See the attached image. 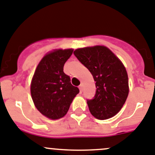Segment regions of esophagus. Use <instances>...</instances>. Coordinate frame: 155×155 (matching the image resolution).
I'll return each instance as SVG.
<instances>
[{
    "mask_svg": "<svg viewBox=\"0 0 155 155\" xmlns=\"http://www.w3.org/2000/svg\"><path fill=\"white\" fill-rule=\"evenodd\" d=\"M79 91H80V92H81V93H82V91H83V85H82V84H81V85L79 86Z\"/></svg>",
    "mask_w": 155,
    "mask_h": 155,
    "instance_id": "esophagus-1",
    "label": "esophagus"
}]
</instances>
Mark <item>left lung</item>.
Wrapping results in <instances>:
<instances>
[{
	"instance_id": "left-lung-1",
	"label": "left lung",
	"mask_w": 155,
	"mask_h": 155,
	"mask_svg": "<svg viewBox=\"0 0 155 155\" xmlns=\"http://www.w3.org/2000/svg\"><path fill=\"white\" fill-rule=\"evenodd\" d=\"M73 54L88 69L96 82V93L87 100L93 116L105 120L116 115L129 93L126 69L109 48L102 46L78 48Z\"/></svg>"
}]
</instances>
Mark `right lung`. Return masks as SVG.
Listing matches in <instances>:
<instances>
[{
	"label": "right lung",
	"instance_id": "right-lung-1",
	"mask_svg": "<svg viewBox=\"0 0 155 155\" xmlns=\"http://www.w3.org/2000/svg\"><path fill=\"white\" fill-rule=\"evenodd\" d=\"M73 49H58L43 58L34 73L31 93L37 109L51 119H58L68 112L73 98L79 94L70 82L64 66Z\"/></svg>",
	"mask_w": 155,
	"mask_h": 155
}]
</instances>
